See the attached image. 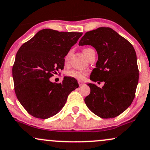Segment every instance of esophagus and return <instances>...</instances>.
<instances>
[{"mask_svg":"<svg viewBox=\"0 0 150 150\" xmlns=\"http://www.w3.org/2000/svg\"><path fill=\"white\" fill-rule=\"evenodd\" d=\"M78 85H80H80H83V84H84L83 82V81H81V80H78Z\"/></svg>","mask_w":150,"mask_h":150,"instance_id":"1","label":"esophagus"}]
</instances>
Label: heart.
<instances>
[{"label": "heart", "instance_id": "b5f03b06", "mask_svg": "<svg viewBox=\"0 0 150 150\" xmlns=\"http://www.w3.org/2000/svg\"><path fill=\"white\" fill-rule=\"evenodd\" d=\"M92 50L91 48H85L83 50V52L85 55H86L87 52H88L89 50ZM70 52H68L66 54L65 57H64V62L65 64L67 63V61L69 60V57H70ZM67 75L68 77H70V78L78 79V80H82V79L84 78V77L88 74V72L85 71V70H70L69 71L67 72Z\"/></svg>", "mask_w": 150, "mask_h": 150}]
</instances>
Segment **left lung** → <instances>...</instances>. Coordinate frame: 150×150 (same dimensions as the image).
<instances>
[{
    "mask_svg": "<svg viewBox=\"0 0 150 150\" xmlns=\"http://www.w3.org/2000/svg\"><path fill=\"white\" fill-rule=\"evenodd\" d=\"M96 49L98 60L90 80L105 82L102 88L89 83L90 93L85 98L87 107L98 117L114 118L132 104L139 80L137 55L130 42L110 28L88 31L79 45Z\"/></svg>",
    "mask_w": 150,
    "mask_h": 150,
    "instance_id": "8db88e82",
    "label": "left lung"
}]
</instances>
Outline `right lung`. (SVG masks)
<instances>
[{
  "label": "right lung",
  "mask_w": 150,
  "mask_h": 150,
  "mask_svg": "<svg viewBox=\"0 0 150 150\" xmlns=\"http://www.w3.org/2000/svg\"><path fill=\"white\" fill-rule=\"evenodd\" d=\"M82 33L43 29L23 44L13 66L16 97L32 116L47 119L62 109L69 94L78 88L75 78L64 77L62 83L50 82L63 70L64 57Z\"/></svg>",
  "instance_id": "1"
}]
</instances>
